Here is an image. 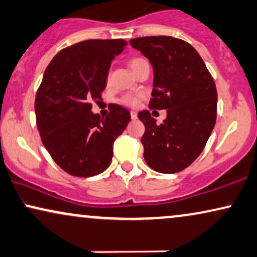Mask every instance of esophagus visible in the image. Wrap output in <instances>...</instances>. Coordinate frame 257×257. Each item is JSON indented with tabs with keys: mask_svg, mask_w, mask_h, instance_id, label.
I'll return each mask as SVG.
<instances>
[{
	"mask_svg": "<svg viewBox=\"0 0 257 257\" xmlns=\"http://www.w3.org/2000/svg\"><path fill=\"white\" fill-rule=\"evenodd\" d=\"M131 119H132V120H136V119H137V112L131 111Z\"/></svg>",
	"mask_w": 257,
	"mask_h": 257,
	"instance_id": "34e87169",
	"label": "esophagus"
}]
</instances>
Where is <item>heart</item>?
Returning <instances> with one entry per match:
<instances>
[{"label": "heart", "instance_id": "heart-1", "mask_svg": "<svg viewBox=\"0 0 257 257\" xmlns=\"http://www.w3.org/2000/svg\"><path fill=\"white\" fill-rule=\"evenodd\" d=\"M144 62H146L144 59L133 58L128 61V66L133 72L137 67H139V66H141L142 63H144ZM108 81H109V79L107 76V79H106V82L108 84ZM122 102H124V104H126V105H128V106H136L137 102H138V100H137V98H133V96H125V98H122Z\"/></svg>", "mask_w": 257, "mask_h": 257}]
</instances>
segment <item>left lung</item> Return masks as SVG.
I'll use <instances>...</instances> for the list:
<instances>
[{
  "mask_svg": "<svg viewBox=\"0 0 257 257\" xmlns=\"http://www.w3.org/2000/svg\"><path fill=\"white\" fill-rule=\"evenodd\" d=\"M153 68L151 109H166L161 125L149 111L138 113L146 164L161 173H175L201 155L216 122L217 91L197 51L171 36L130 40Z\"/></svg>",
  "mask_w": 257,
  "mask_h": 257,
  "instance_id": "1",
  "label": "left lung"
}]
</instances>
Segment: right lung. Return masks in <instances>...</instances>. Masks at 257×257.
I'll use <instances>...</instances> for the list:
<instances>
[{"instance_id":"right-lung-1","label":"right lung","mask_w":257,"mask_h":257,"mask_svg":"<svg viewBox=\"0 0 257 257\" xmlns=\"http://www.w3.org/2000/svg\"><path fill=\"white\" fill-rule=\"evenodd\" d=\"M127 42L86 40L62 49L43 74L35 98L36 124L45 148L69 175L92 177L108 168L113 144L131 120L127 109L111 106L101 118L92 101L102 100L112 60Z\"/></svg>"}]
</instances>
